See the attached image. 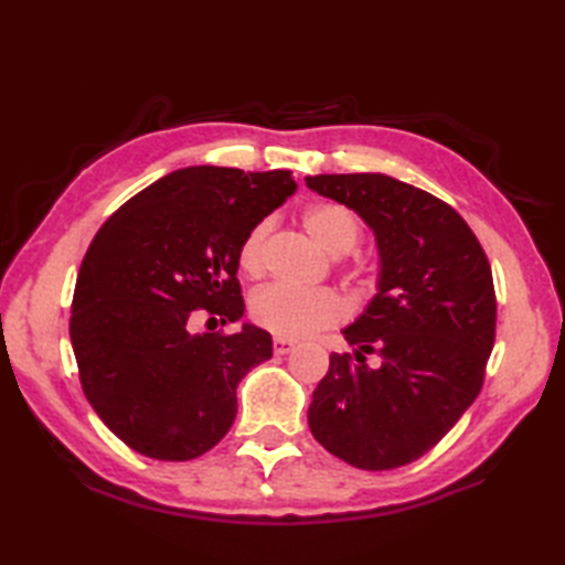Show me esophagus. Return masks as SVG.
Listing matches in <instances>:
<instances>
[{
	"instance_id": "34e87169",
	"label": "esophagus",
	"mask_w": 565,
	"mask_h": 565,
	"mask_svg": "<svg viewBox=\"0 0 565 565\" xmlns=\"http://www.w3.org/2000/svg\"><path fill=\"white\" fill-rule=\"evenodd\" d=\"M294 347L296 342L289 338H274V354H289Z\"/></svg>"
}]
</instances>
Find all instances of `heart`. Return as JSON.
I'll return each mask as SVG.
<instances>
[{"mask_svg":"<svg viewBox=\"0 0 565 565\" xmlns=\"http://www.w3.org/2000/svg\"><path fill=\"white\" fill-rule=\"evenodd\" d=\"M301 221L313 243L332 257L350 252L359 239L356 215L340 203H313L303 211ZM267 235L269 223H257L239 243L237 262L245 274H262ZM249 316L257 326L281 334V338H303V334L340 322L344 318V306L340 296L330 289H298V286L271 284L249 298Z\"/></svg>","mask_w":565,"mask_h":565,"instance_id":"1","label":"heart"}]
</instances>
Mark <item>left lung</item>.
<instances>
[{"label":"left lung","mask_w":565,"mask_h":565,"mask_svg":"<svg viewBox=\"0 0 565 565\" xmlns=\"http://www.w3.org/2000/svg\"><path fill=\"white\" fill-rule=\"evenodd\" d=\"M306 184L352 209L379 249L376 296L342 330L354 356H330L308 427L338 459L388 471L427 454L481 393L495 342L493 271L461 215L423 189L381 172Z\"/></svg>","instance_id":"1"}]
</instances>
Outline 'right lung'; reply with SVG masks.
Instances as JSON below:
<instances>
[{"label": "right lung", "mask_w": 565, "mask_h": 565, "mask_svg": "<svg viewBox=\"0 0 565 565\" xmlns=\"http://www.w3.org/2000/svg\"><path fill=\"white\" fill-rule=\"evenodd\" d=\"M296 191L289 170L196 164L126 201L94 235L72 298L70 340L94 413L130 449L160 461L206 454L237 415V383L271 356L252 322L191 332L194 310L245 316L243 237Z\"/></svg>", "instance_id": "add662e5"}]
</instances>
